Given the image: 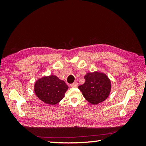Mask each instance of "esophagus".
I'll return each mask as SVG.
<instances>
[{
	"label": "esophagus",
	"mask_w": 146,
	"mask_h": 146,
	"mask_svg": "<svg viewBox=\"0 0 146 146\" xmlns=\"http://www.w3.org/2000/svg\"><path fill=\"white\" fill-rule=\"evenodd\" d=\"M78 83H76V82H75V83H72V84H71V87L76 88V87H77V86H78Z\"/></svg>",
	"instance_id": "34e87169"
}]
</instances>
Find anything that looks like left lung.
Listing matches in <instances>:
<instances>
[{
    "label": "left lung",
    "mask_w": 146,
    "mask_h": 146,
    "mask_svg": "<svg viewBox=\"0 0 146 146\" xmlns=\"http://www.w3.org/2000/svg\"><path fill=\"white\" fill-rule=\"evenodd\" d=\"M84 78L85 83L78 88L86 100L96 105L106 100L111 90V82L107 75L99 72L88 73Z\"/></svg>",
    "instance_id": "8db88e82"
}]
</instances>
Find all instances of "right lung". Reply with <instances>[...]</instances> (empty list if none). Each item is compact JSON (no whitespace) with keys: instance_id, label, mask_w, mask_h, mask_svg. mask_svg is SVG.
I'll list each match as a JSON object with an SVG mask.
<instances>
[{"instance_id":"obj_1","label":"right lung","mask_w":146,"mask_h":146,"mask_svg":"<svg viewBox=\"0 0 146 146\" xmlns=\"http://www.w3.org/2000/svg\"><path fill=\"white\" fill-rule=\"evenodd\" d=\"M68 85L56 76H44L37 80L35 92L40 100L49 105H55L63 98Z\"/></svg>"}]
</instances>
